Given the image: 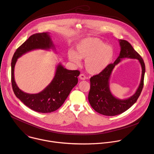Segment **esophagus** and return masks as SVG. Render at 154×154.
I'll return each mask as SVG.
<instances>
[{
	"label": "esophagus",
	"mask_w": 154,
	"mask_h": 154,
	"mask_svg": "<svg viewBox=\"0 0 154 154\" xmlns=\"http://www.w3.org/2000/svg\"><path fill=\"white\" fill-rule=\"evenodd\" d=\"M79 79L80 80H84L86 79V76L83 74H80V75H79Z\"/></svg>",
	"instance_id": "obj_1"
}]
</instances>
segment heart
I'll return each mask as SVG.
<instances>
[{
  "instance_id": "heart-1",
  "label": "heart",
  "mask_w": 154,
  "mask_h": 154,
  "mask_svg": "<svg viewBox=\"0 0 154 154\" xmlns=\"http://www.w3.org/2000/svg\"><path fill=\"white\" fill-rule=\"evenodd\" d=\"M114 49L97 38H87L76 46V52L69 50L68 58L71 62L79 64L80 59L85 60V68L90 74H98L103 71L114 57Z\"/></svg>"
}]
</instances>
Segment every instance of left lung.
I'll use <instances>...</instances> for the list:
<instances>
[{"label":"left lung","mask_w":154,"mask_h":154,"mask_svg":"<svg viewBox=\"0 0 154 154\" xmlns=\"http://www.w3.org/2000/svg\"><path fill=\"white\" fill-rule=\"evenodd\" d=\"M119 42L121 52L118 58L113 64H109L103 71L90 79V90L88 94L90 103L96 112L105 116H116L127 110L137 102L144 85L145 64L143 58L128 41L119 39ZM125 57L137 59L139 61L142 68V79L138 89L134 95L125 100H120L111 94L109 81L115 66Z\"/></svg>","instance_id":"obj_1"}]
</instances>
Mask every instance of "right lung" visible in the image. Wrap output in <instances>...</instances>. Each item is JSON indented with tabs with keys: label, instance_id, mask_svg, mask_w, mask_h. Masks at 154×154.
Segmentation results:
<instances>
[{
	"label": "right lung",
	"instance_id": "right-lung-1",
	"mask_svg": "<svg viewBox=\"0 0 154 154\" xmlns=\"http://www.w3.org/2000/svg\"><path fill=\"white\" fill-rule=\"evenodd\" d=\"M55 46L49 33H39L30 36L14 52L11 60V83L16 96L33 110L42 113H51L58 109L64 102L71 91L78 83V70H68L59 63L52 82L42 91L29 94L20 90L14 80V70L18 58L36 49L49 50Z\"/></svg>",
	"mask_w": 154,
	"mask_h": 154
}]
</instances>
